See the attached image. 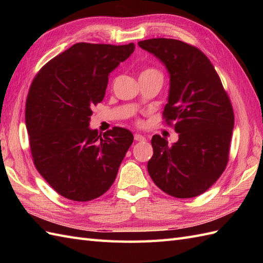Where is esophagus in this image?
I'll list each match as a JSON object with an SVG mask.
<instances>
[{
  "instance_id": "obj_1",
  "label": "esophagus",
  "mask_w": 263,
  "mask_h": 263,
  "mask_svg": "<svg viewBox=\"0 0 263 263\" xmlns=\"http://www.w3.org/2000/svg\"><path fill=\"white\" fill-rule=\"evenodd\" d=\"M135 140H136V141L143 142V141H146V138H144V137L141 136V135H135Z\"/></svg>"
}]
</instances>
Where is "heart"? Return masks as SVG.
Wrapping results in <instances>:
<instances>
[{"mask_svg": "<svg viewBox=\"0 0 263 263\" xmlns=\"http://www.w3.org/2000/svg\"><path fill=\"white\" fill-rule=\"evenodd\" d=\"M149 73H157V74H160L157 70L153 69V68H148V69H146V70H143V72H142L141 74H149ZM160 76H161V74H160Z\"/></svg>", "mask_w": 263, "mask_h": 263, "instance_id": "b5f03b06", "label": "heart"}]
</instances>
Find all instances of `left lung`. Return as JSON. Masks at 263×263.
I'll return each mask as SVG.
<instances>
[{
    "label": "left lung",
    "mask_w": 263,
    "mask_h": 263,
    "mask_svg": "<svg viewBox=\"0 0 263 263\" xmlns=\"http://www.w3.org/2000/svg\"><path fill=\"white\" fill-rule=\"evenodd\" d=\"M139 46L163 62L171 76L163 120L178 141L156 135L148 172L161 191L178 199L198 197L225 171L230 157L234 110L220 78L198 47L177 39L152 38Z\"/></svg>",
    "instance_id": "8db88e82"
}]
</instances>
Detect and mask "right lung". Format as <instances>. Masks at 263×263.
I'll return each instance as SVG.
<instances>
[{
	"label": "right lung",
	"instance_id": "add662e5",
	"mask_svg": "<svg viewBox=\"0 0 263 263\" xmlns=\"http://www.w3.org/2000/svg\"><path fill=\"white\" fill-rule=\"evenodd\" d=\"M135 44L78 43L37 72L26 100L33 165L62 197L85 202L103 195L133 142L126 128L98 135L89 128L92 107L104 99L108 76Z\"/></svg>",
	"mask_w": 263,
	"mask_h": 263
}]
</instances>
